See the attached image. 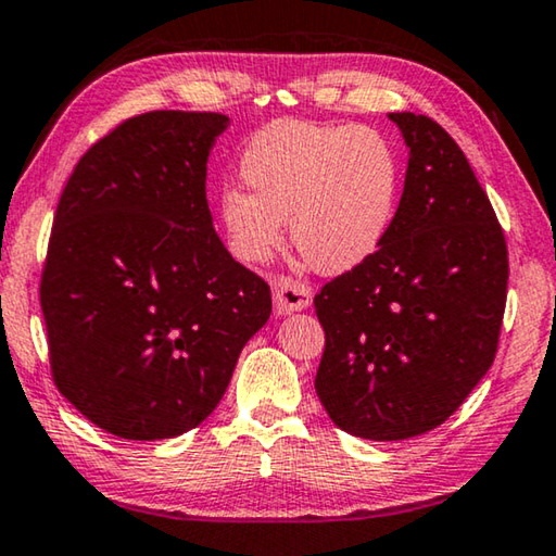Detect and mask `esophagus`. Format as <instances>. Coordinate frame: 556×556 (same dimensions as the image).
I'll return each mask as SVG.
<instances>
[{"instance_id":"esophagus-1","label":"esophagus","mask_w":556,"mask_h":556,"mask_svg":"<svg viewBox=\"0 0 556 556\" xmlns=\"http://www.w3.org/2000/svg\"><path fill=\"white\" fill-rule=\"evenodd\" d=\"M271 294H275V309L279 316L302 312L312 304V289L292 277L271 279Z\"/></svg>"}]
</instances>
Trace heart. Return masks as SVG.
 <instances>
[{
	"label": "heart",
	"mask_w": 556,
	"mask_h": 556,
	"mask_svg": "<svg viewBox=\"0 0 556 556\" xmlns=\"http://www.w3.org/2000/svg\"><path fill=\"white\" fill-rule=\"evenodd\" d=\"M249 190L227 188L219 215L237 254L267 260L289 235L321 275L356 269L389 235L401 192V165L389 140L366 126L279 121L242 153Z\"/></svg>",
	"instance_id": "heart-1"
}]
</instances>
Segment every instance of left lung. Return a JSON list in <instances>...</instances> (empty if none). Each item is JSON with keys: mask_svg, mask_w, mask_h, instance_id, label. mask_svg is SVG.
Masks as SVG:
<instances>
[{"mask_svg": "<svg viewBox=\"0 0 556 556\" xmlns=\"http://www.w3.org/2000/svg\"><path fill=\"white\" fill-rule=\"evenodd\" d=\"M389 118L408 146L391 230L314 296L316 395L366 440L416 438L460 408L495 361L509 277L495 210L455 140L428 116Z\"/></svg>", "mask_w": 556, "mask_h": 556, "instance_id": "1", "label": "left lung"}]
</instances>
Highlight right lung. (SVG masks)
Listing matches in <instances>:
<instances>
[{
  "label": "right lung",
  "mask_w": 556,
  "mask_h": 556,
  "mask_svg": "<svg viewBox=\"0 0 556 556\" xmlns=\"http://www.w3.org/2000/svg\"><path fill=\"white\" fill-rule=\"evenodd\" d=\"M227 126L223 113L128 118L61 192L39 292L51 374L111 435L198 428L271 314L267 281L232 260L207 207V157Z\"/></svg>",
  "instance_id": "add662e5"
}]
</instances>
